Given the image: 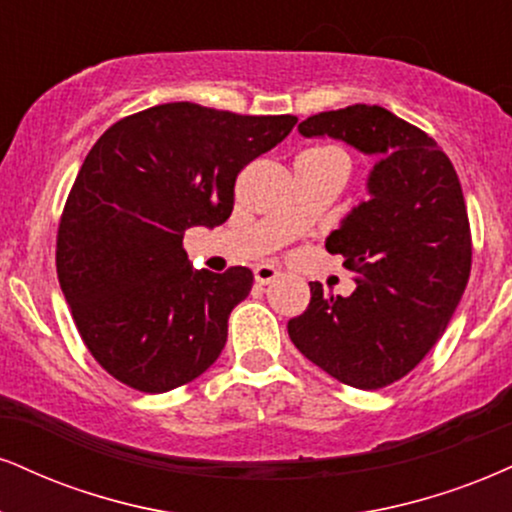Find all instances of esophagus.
Returning a JSON list of instances; mask_svg holds the SVG:
<instances>
[{
    "label": "esophagus",
    "mask_w": 512,
    "mask_h": 512,
    "mask_svg": "<svg viewBox=\"0 0 512 512\" xmlns=\"http://www.w3.org/2000/svg\"><path fill=\"white\" fill-rule=\"evenodd\" d=\"M281 272L272 264H260V267H255V281L260 283V286H267V283H272L274 279H279Z\"/></svg>",
    "instance_id": "34e87169"
}]
</instances>
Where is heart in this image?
<instances>
[{
    "label": "heart",
    "instance_id": "b5f03b06",
    "mask_svg": "<svg viewBox=\"0 0 512 512\" xmlns=\"http://www.w3.org/2000/svg\"><path fill=\"white\" fill-rule=\"evenodd\" d=\"M303 155H322V157H341L343 162H346V155H343L341 150H336V147H312V150H305Z\"/></svg>",
    "mask_w": 512,
    "mask_h": 512
}]
</instances>
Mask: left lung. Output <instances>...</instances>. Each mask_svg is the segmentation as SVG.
Returning a JSON list of instances; mask_svg holds the SVG:
<instances>
[{
  "label": "left lung",
  "mask_w": 512,
  "mask_h": 512,
  "mask_svg": "<svg viewBox=\"0 0 512 512\" xmlns=\"http://www.w3.org/2000/svg\"><path fill=\"white\" fill-rule=\"evenodd\" d=\"M305 138H334L377 157L369 200L329 233L355 291L326 293L310 283V305L288 322L307 360L362 391L403 379L434 348L470 279V221L451 159L420 128L377 104L310 116Z\"/></svg>",
  "instance_id": "obj_1"
}]
</instances>
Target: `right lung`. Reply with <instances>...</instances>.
Here are the masks:
<instances>
[{
    "mask_svg": "<svg viewBox=\"0 0 512 512\" xmlns=\"http://www.w3.org/2000/svg\"><path fill=\"white\" fill-rule=\"evenodd\" d=\"M295 123L171 102L116 121L92 145L59 224L57 274L80 338L114 379L164 393L221 355L252 272H195L183 233L224 224L238 171Z\"/></svg>",
    "mask_w": 512,
    "mask_h": 512,
    "instance_id": "right-lung-1",
    "label": "right lung"
}]
</instances>
